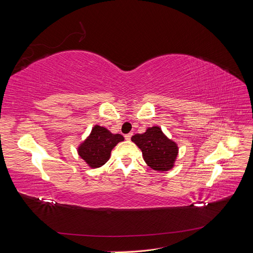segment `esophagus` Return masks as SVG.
<instances>
[{
  "label": "esophagus",
  "instance_id": "1",
  "mask_svg": "<svg viewBox=\"0 0 253 253\" xmlns=\"http://www.w3.org/2000/svg\"><path fill=\"white\" fill-rule=\"evenodd\" d=\"M132 133H128V134H126V135H125V138H126V140H131V137H132Z\"/></svg>",
  "mask_w": 253,
  "mask_h": 253
}]
</instances>
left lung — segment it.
<instances>
[{"label": "left lung", "mask_w": 253, "mask_h": 253, "mask_svg": "<svg viewBox=\"0 0 253 253\" xmlns=\"http://www.w3.org/2000/svg\"><path fill=\"white\" fill-rule=\"evenodd\" d=\"M132 141L141 150L145 164L153 170L165 172L174 167L178 147L159 126L149 127L143 134L132 136Z\"/></svg>", "instance_id": "8db88e82"}]
</instances>
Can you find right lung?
I'll use <instances>...</instances> for the list:
<instances>
[{"label": "right lung", "mask_w": 253, "mask_h": 253, "mask_svg": "<svg viewBox=\"0 0 253 253\" xmlns=\"http://www.w3.org/2000/svg\"><path fill=\"white\" fill-rule=\"evenodd\" d=\"M124 140L122 135L113 134L108 128L95 126L89 136L79 145L78 154L88 167L99 168L110 159L114 147Z\"/></svg>", "instance_id": "obj_1"}]
</instances>
